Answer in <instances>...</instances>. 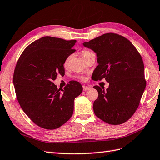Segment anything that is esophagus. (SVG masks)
Listing matches in <instances>:
<instances>
[{
  "instance_id": "esophagus-1",
  "label": "esophagus",
  "mask_w": 160,
  "mask_h": 160,
  "mask_svg": "<svg viewBox=\"0 0 160 160\" xmlns=\"http://www.w3.org/2000/svg\"><path fill=\"white\" fill-rule=\"evenodd\" d=\"M82 88H83V90L86 91L88 90L89 88H90V87H88V86H85V85H84V86H82Z\"/></svg>"
}]
</instances>
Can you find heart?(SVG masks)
Segmentation results:
<instances>
[{
    "instance_id": "obj_1",
    "label": "heart",
    "mask_w": 160,
    "mask_h": 160,
    "mask_svg": "<svg viewBox=\"0 0 160 160\" xmlns=\"http://www.w3.org/2000/svg\"><path fill=\"white\" fill-rule=\"evenodd\" d=\"M90 52H91L87 51V50H83L82 52V57H84V56L87 55V54H89ZM69 58H70V57H68V58L66 59V61H65V65H67V64H68V62H69ZM80 79H81V80H84L85 78L83 77V76H80Z\"/></svg>"
}]
</instances>
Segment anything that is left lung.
<instances>
[{
  "label": "left lung",
  "instance_id": "obj_1",
  "mask_svg": "<svg viewBox=\"0 0 160 160\" xmlns=\"http://www.w3.org/2000/svg\"><path fill=\"white\" fill-rule=\"evenodd\" d=\"M83 46L96 53L98 65L95 80L105 78L109 87L98 86L93 110L100 119L111 125L127 121L138 108L146 87L142 58L128 39L115 33H106Z\"/></svg>",
  "mask_w": 160,
  "mask_h": 160
}]
</instances>
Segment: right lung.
Masks as SVG:
<instances>
[{
	"label": "right lung",
	"mask_w": 160,
	"mask_h": 160,
	"mask_svg": "<svg viewBox=\"0 0 160 160\" xmlns=\"http://www.w3.org/2000/svg\"><path fill=\"white\" fill-rule=\"evenodd\" d=\"M76 40L43 37L24 50L13 73L17 99L25 114L39 127L58 128L72 117L74 99L82 91V85L71 81L60 91L53 83L65 73L64 64L76 50Z\"/></svg>",
	"instance_id": "right-lung-1"
}]
</instances>
